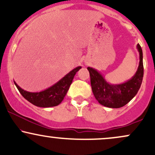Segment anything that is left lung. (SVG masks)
I'll list each match as a JSON object with an SVG mask.
<instances>
[{
  "instance_id": "8db88e82",
  "label": "left lung",
  "mask_w": 155,
  "mask_h": 155,
  "mask_svg": "<svg viewBox=\"0 0 155 155\" xmlns=\"http://www.w3.org/2000/svg\"><path fill=\"white\" fill-rule=\"evenodd\" d=\"M136 48L140 60L138 69L131 79L123 83H109L98 71L91 67L87 68L92 92L100 104L106 107L118 108L129 103L136 95L143 76V52L138 44Z\"/></svg>"
}]
</instances>
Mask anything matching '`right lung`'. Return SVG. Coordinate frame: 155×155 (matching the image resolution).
<instances>
[{"mask_svg":"<svg viewBox=\"0 0 155 155\" xmlns=\"http://www.w3.org/2000/svg\"><path fill=\"white\" fill-rule=\"evenodd\" d=\"M81 68V66L75 68L52 86L40 92L26 91L21 88L15 81L14 82L21 95L32 104L41 108L53 107L58 106L63 101L71 84L74 76Z\"/></svg>","mask_w":155,"mask_h":155,"instance_id":"1","label":"right lung"}]
</instances>
